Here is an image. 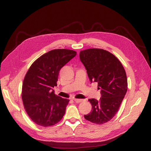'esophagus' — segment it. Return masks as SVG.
<instances>
[{
    "mask_svg": "<svg viewBox=\"0 0 151 151\" xmlns=\"http://www.w3.org/2000/svg\"><path fill=\"white\" fill-rule=\"evenodd\" d=\"M74 100V101L75 102H77V103H79V102H82L83 101V99H73Z\"/></svg>",
    "mask_w": 151,
    "mask_h": 151,
    "instance_id": "esophagus-1",
    "label": "esophagus"
}]
</instances>
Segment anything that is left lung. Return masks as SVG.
<instances>
[{
  "label": "left lung",
  "mask_w": 151,
  "mask_h": 151,
  "mask_svg": "<svg viewBox=\"0 0 151 151\" xmlns=\"http://www.w3.org/2000/svg\"><path fill=\"white\" fill-rule=\"evenodd\" d=\"M80 60L87 70L89 81L97 82L101 97L89 99L92 105L86 119L95 124L107 123L120 107L127 91L126 72L114 54L103 49H89L81 51Z\"/></svg>",
  "instance_id": "1"
}]
</instances>
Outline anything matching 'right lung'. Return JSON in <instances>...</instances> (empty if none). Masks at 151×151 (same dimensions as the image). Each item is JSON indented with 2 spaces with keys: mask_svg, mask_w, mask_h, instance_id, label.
Wrapping results in <instances>:
<instances>
[{
  "mask_svg": "<svg viewBox=\"0 0 151 151\" xmlns=\"http://www.w3.org/2000/svg\"><path fill=\"white\" fill-rule=\"evenodd\" d=\"M76 55L69 49H55L40 56L25 76L22 99L27 114L35 123L47 127L56 124L65 113L69 99L54 93L60 69Z\"/></svg>",
  "mask_w": 151,
  "mask_h": 151,
  "instance_id": "add662e5",
  "label": "right lung"
}]
</instances>
